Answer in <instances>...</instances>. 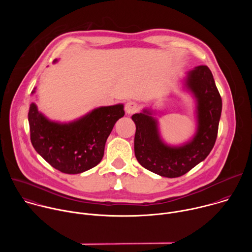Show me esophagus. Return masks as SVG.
<instances>
[{
	"label": "esophagus",
	"instance_id": "esophagus-1",
	"mask_svg": "<svg viewBox=\"0 0 252 252\" xmlns=\"http://www.w3.org/2000/svg\"><path fill=\"white\" fill-rule=\"evenodd\" d=\"M125 111L128 115L135 114V113H137L139 111V105L135 101H127L126 103V105H125Z\"/></svg>",
	"mask_w": 252,
	"mask_h": 252
}]
</instances>
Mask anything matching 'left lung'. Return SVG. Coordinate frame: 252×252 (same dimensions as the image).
Segmentation results:
<instances>
[{"mask_svg": "<svg viewBox=\"0 0 252 252\" xmlns=\"http://www.w3.org/2000/svg\"><path fill=\"white\" fill-rule=\"evenodd\" d=\"M186 88L196 99L197 129L193 138L181 147H170L159 135L158 121L152 112L143 110L131 119L135 124L134 155L147 169L164 177L186 174L206 158L218 137L222 101L213 76L206 65L189 70Z\"/></svg>", "mask_w": 252, "mask_h": 252, "instance_id": "8db88e82", "label": "left lung"}]
</instances>
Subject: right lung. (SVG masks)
Here are the masks:
<instances>
[{
	"instance_id": "add662e5",
	"label": "right lung",
	"mask_w": 252,
	"mask_h": 252,
	"mask_svg": "<svg viewBox=\"0 0 252 252\" xmlns=\"http://www.w3.org/2000/svg\"><path fill=\"white\" fill-rule=\"evenodd\" d=\"M124 116V104L120 103L97 107L77 121L60 124L48 120L32 102L28 115L32 145L56 169L81 173L100 162L105 141Z\"/></svg>"
}]
</instances>
